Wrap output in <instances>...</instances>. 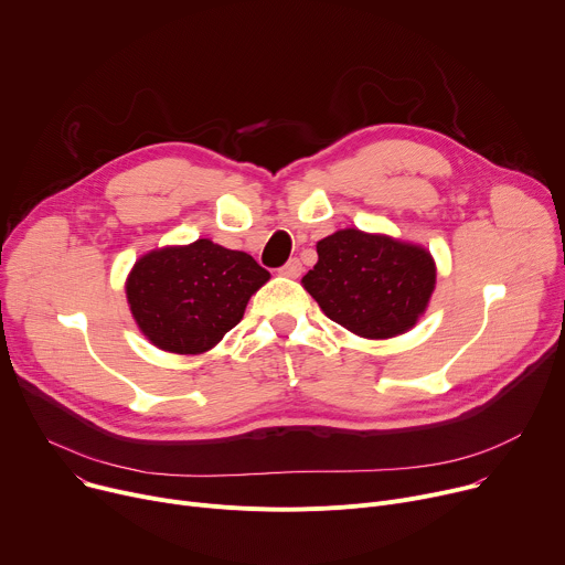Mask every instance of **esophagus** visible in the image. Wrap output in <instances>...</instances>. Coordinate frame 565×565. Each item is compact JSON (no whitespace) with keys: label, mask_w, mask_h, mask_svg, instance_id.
<instances>
[{"label":"esophagus","mask_w":565,"mask_h":565,"mask_svg":"<svg viewBox=\"0 0 565 565\" xmlns=\"http://www.w3.org/2000/svg\"><path fill=\"white\" fill-rule=\"evenodd\" d=\"M284 277H290V279H295V277H299L302 275V263H299V258H290L286 266L279 270Z\"/></svg>","instance_id":"esophagus-1"}]
</instances>
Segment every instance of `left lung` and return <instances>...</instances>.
<instances>
[{
  "label": "left lung",
  "mask_w": 565,
  "mask_h": 565,
  "mask_svg": "<svg viewBox=\"0 0 565 565\" xmlns=\"http://www.w3.org/2000/svg\"><path fill=\"white\" fill-rule=\"evenodd\" d=\"M316 249L318 263L302 286L329 320L384 341L425 316L436 288V260L423 245L350 227L318 241Z\"/></svg>",
  "instance_id": "obj_1"
}]
</instances>
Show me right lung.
<instances>
[{
    "instance_id": "right-lung-1",
    "label": "right lung",
    "mask_w": 565,
    "mask_h": 565,
    "mask_svg": "<svg viewBox=\"0 0 565 565\" xmlns=\"http://www.w3.org/2000/svg\"><path fill=\"white\" fill-rule=\"evenodd\" d=\"M270 273L209 238L142 254L125 281L129 311L149 343L172 354L213 350Z\"/></svg>"
}]
</instances>
